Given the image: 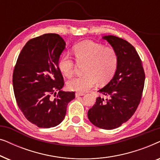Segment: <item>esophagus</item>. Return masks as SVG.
Here are the masks:
<instances>
[{
	"mask_svg": "<svg viewBox=\"0 0 160 160\" xmlns=\"http://www.w3.org/2000/svg\"><path fill=\"white\" fill-rule=\"evenodd\" d=\"M85 95V94L83 93V92H76L75 94V95H76V98L79 97V96H83V95Z\"/></svg>",
	"mask_w": 160,
	"mask_h": 160,
	"instance_id": "esophagus-1",
	"label": "esophagus"
}]
</instances>
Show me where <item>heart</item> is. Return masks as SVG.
<instances>
[{
	"instance_id": "obj_1",
	"label": "heart",
	"mask_w": 160,
	"mask_h": 160,
	"mask_svg": "<svg viewBox=\"0 0 160 160\" xmlns=\"http://www.w3.org/2000/svg\"><path fill=\"white\" fill-rule=\"evenodd\" d=\"M73 52L79 64H86L83 76L76 77L68 82L69 89L87 92L95 86L106 84L112 79L118 66V54L114 49L105 47L92 41H84L74 46ZM58 68L66 77L74 73L75 62L68 53L63 54L58 61Z\"/></svg>"
}]
</instances>
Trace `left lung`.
I'll list each match as a JSON object with an SVG mask.
<instances>
[{
	"label": "left lung",
	"instance_id": "obj_1",
	"mask_svg": "<svg viewBox=\"0 0 160 160\" xmlns=\"http://www.w3.org/2000/svg\"><path fill=\"white\" fill-rule=\"evenodd\" d=\"M118 54V66L112 79L99 92L108 98L98 97L88 111L94 125L113 130L126 122L134 114L142 97L145 73L141 60L133 46L114 36L102 37Z\"/></svg>",
	"mask_w": 160,
	"mask_h": 160
}]
</instances>
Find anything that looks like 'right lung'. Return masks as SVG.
Wrapping results in <instances>:
<instances>
[{"mask_svg":"<svg viewBox=\"0 0 160 160\" xmlns=\"http://www.w3.org/2000/svg\"><path fill=\"white\" fill-rule=\"evenodd\" d=\"M65 48V42L58 34H43L26 43L14 67L13 87L17 103L26 119L38 128L60 124L68 104L75 98L73 92L61 89L64 81L58 61ZM53 93L55 98H51Z\"/></svg>","mask_w":160,"mask_h":160,"instance_id":"right-lung-1","label":"right lung"}]
</instances>
